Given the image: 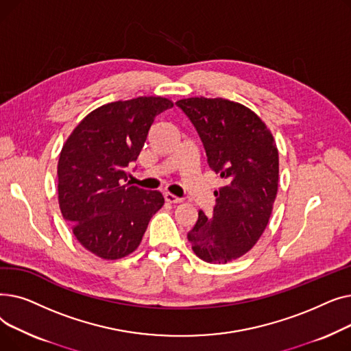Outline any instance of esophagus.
Listing matches in <instances>:
<instances>
[{"instance_id": "34e87169", "label": "esophagus", "mask_w": 351, "mask_h": 351, "mask_svg": "<svg viewBox=\"0 0 351 351\" xmlns=\"http://www.w3.org/2000/svg\"><path fill=\"white\" fill-rule=\"evenodd\" d=\"M163 197H165L166 202H169V204H179V202L182 200L180 197H178V196L169 193V192H165V193H163Z\"/></svg>"}]
</instances>
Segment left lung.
<instances>
[{
    "instance_id": "8db88e82",
    "label": "left lung",
    "mask_w": 351,
    "mask_h": 351,
    "mask_svg": "<svg viewBox=\"0 0 351 351\" xmlns=\"http://www.w3.org/2000/svg\"><path fill=\"white\" fill-rule=\"evenodd\" d=\"M204 143L209 168L223 179L212 216L199 210L188 241L199 259L228 263L247 253L265 232L279 185V152L266 123L223 98L176 102Z\"/></svg>"
}]
</instances>
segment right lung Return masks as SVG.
Here are the masks:
<instances>
[{
	"mask_svg": "<svg viewBox=\"0 0 351 351\" xmlns=\"http://www.w3.org/2000/svg\"><path fill=\"white\" fill-rule=\"evenodd\" d=\"M173 106L162 97L117 101L92 110L73 129L58 160V202L77 241L105 261L139 246L151 217L163 206L158 191L126 182L155 117Z\"/></svg>",
	"mask_w": 351,
	"mask_h": 351,
	"instance_id": "add662e5",
	"label": "right lung"
}]
</instances>
